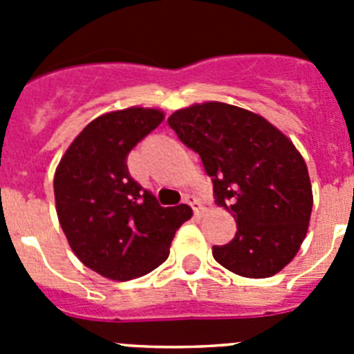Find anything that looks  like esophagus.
Instances as JSON below:
<instances>
[{
  "mask_svg": "<svg viewBox=\"0 0 354 354\" xmlns=\"http://www.w3.org/2000/svg\"><path fill=\"white\" fill-rule=\"evenodd\" d=\"M184 204L189 205V207L193 209V212H195V214H198V212L202 211V204H200V200L196 198V196H193V195L184 196Z\"/></svg>",
  "mask_w": 354,
  "mask_h": 354,
  "instance_id": "34e87169",
  "label": "esophagus"
}]
</instances>
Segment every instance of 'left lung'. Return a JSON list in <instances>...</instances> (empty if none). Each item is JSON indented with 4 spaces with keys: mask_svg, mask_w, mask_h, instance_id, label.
<instances>
[{
    "mask_svg": "<svg viewBox=\"0 0 354 354\" xmlns=\"http://www.w3.org/2000/svg\"><path fill=\"white\" fill-rule=\"evenodd\" d=\"M168 126L200 156L216 204L236 220L234 239L212 246L216 262L246 278L282 271L305 239L314 204L292 142L261 115L214 101L175 111Z\"/></svg>",
    "mask_w": 354,
    "mask_h": 354,
    "instance_id": "obj_1",
    "label": "left lung"
}]
</instances>
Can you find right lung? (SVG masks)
<instances>
[{
    "label": "right lung",
    "mask_w": 354,
    "mask_h": 354,
    "mask_svg": "<svg viewBox=\"0 0 354 354\" xmlns=\"http://www.w3.org/2000/svg\"><path fill=\"white\" fill-rule=\"evenodd\" d=\"M165 113L127 108L101 115L71 143L55 174L56 214L72 252L95 273L126 282L168 259L186 204L161 207L127 170V156Z\"/></svg>",
    "instance_id": "1"
}]
</instances>
